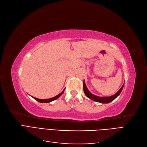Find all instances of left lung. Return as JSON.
<instances>
[{
  "label": "left lung",
  "instance_id": "obj_1",
  "mask_svg": "<svg viewBox=\"0 0 147 147\" xmlns=\"http://www.w3.org/2000/svg\"><path fill=\"white\" fill-rule=\"evenodd\" d=\"M123 86H124V84H123V85L121 86V88L119 89V91L116 93V94H115L114 95H113L112 96L99 97V96H96V95H94L93 94H92V93L88 90V88L86 86L85 82H84V80L83 81V91H84V94H85V95L88 97V98L91 99V100L97 102H100V103H102V104L110 103V102H112L115 98H117V97L119 95L120 93H121L123 88Z\"/></svg>",
  "mask_w": 147,
  "mask_h": 147
}]
</instances>
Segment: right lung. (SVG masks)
Listing matches in <instances>:
<instances>
[{"label": "right lung", "mask_w": 147, "mask_h": 147, "mask_svg": "<svg viewBox=\"0 0 147 147\" xmlns=\"http://www.w3.org/2000/svg\"><path fill=\"white\" fill-rule=\"evenodd\" d=\"M64 90H65V89L64 90L62 91L60 94H59L58 95H57V96H56L55 97H52V98H50V99H37V98H35V97H32L34 99H35L36 100H37L38 102H40V103H49V102H51V101H53V100H56V99H57V98H59V97L63 94V92H64Z\"/></svg>", "instance_id": "add662e5"}]
</instances>
